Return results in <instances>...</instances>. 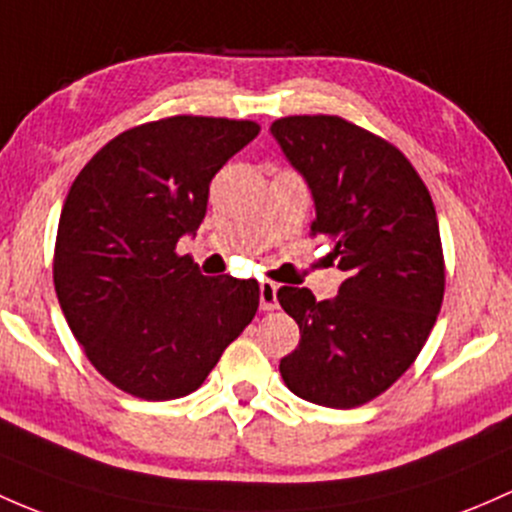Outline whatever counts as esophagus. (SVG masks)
I'll use <instances>...</instances> for the list:
<instances>
[{
	"label": "esophagus",
	"instance_id": "obj_1",
	"mask_svg": "<svg viewBox=\"0 0 512 512\" xmlns=\"http://www.w3.org/2000/svg\"><path fill=\"white\" fill-rule=\"evenodd\" d=\"M260 309L262 311L277 309V284L272 282L260 284Z\"/></svg>",
	"mask_w": 512,
	"mask_h": 512
}]
</instances>
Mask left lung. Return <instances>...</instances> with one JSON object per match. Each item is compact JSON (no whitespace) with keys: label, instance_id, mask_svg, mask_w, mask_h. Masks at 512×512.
<instances>
[{"label":"left lung","instance_id":"1","mask_svg":"<svg viewBox=\"0 0 512 512\" xmlns=\"http://www.w3.org/2000/svg\"><path fill=\"white\" fill-rule=\"evenodd\" d=\"M272 137L314 198L311 233L346 279L333 299L282 287L299 346L284 385L314 405L373 400L414 363L444 299V255L432 196L400 149L333 115L272 122Z\"/></svg>","mask_w":512,"mask_h":512}]
</instances>
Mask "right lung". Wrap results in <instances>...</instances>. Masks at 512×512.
I'll use <instances>...</instances> for the list:
<instances>
[{"mask_svg":"<svg viewBox=\"0 0 512 512\" xmlns=\"http://www.w3.org/2000/svg\"><path fill=\"white\" fill-rule=\"evenodd\" d=\"M260 125L179 115L122 132L75 176L53 284L90 363L142 400L198 390L260 304L255 279L203 277L176 242L206 218L208 186Z\"/></svg>","mask_w":512,"mask_h":512,"instance_id":"add662e5","label":"right lung"}]
</instances>
